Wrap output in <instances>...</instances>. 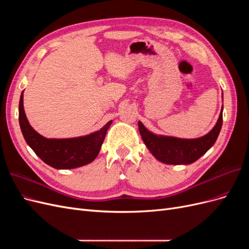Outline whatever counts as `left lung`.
Instances as JSON below:
<instances>
[{"mask_svg": "<svg viewBox=\"0 0 249 249\" xmlns=\"http://www.w3.org/2000/svg\"><path fill=\"white\" fill-rule=\"evenodd\" d=\"M222 110L223 106L215 126L200 138L182 139L156 135L149 132L141 122H138L139 132L149 152L160 162L172 165L191 164L214 145L222 126Z\"/></svg>", "mask_w": 249, "mask_h": 249, "instance_id": "8db88e82", "label": "left lung"}]
</instances>
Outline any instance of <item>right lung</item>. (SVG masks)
I'll return each mask as SVG.
<instances>
[{"instance_id": "obj_1", "label": "right lung", "mask_w": 249, "mask_h": 249, "mask_svg": "<svg viewBox=\"0 0 249 249\" xmlns=\"http://www.w3.org/2000/svg\"><path fill=\"white\" fill-rule=\"evenodd\" d=\"M24 92V91H22ZM18 120L28 145L50 166L56 169H71L91 163L99 155L112 120L100 131L86 136L65 139H50L41 136L30 125L24 110V94H20Z\"/></svg>"}]
</instances>
